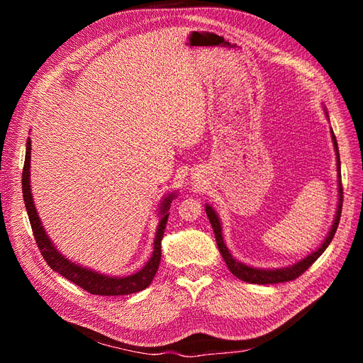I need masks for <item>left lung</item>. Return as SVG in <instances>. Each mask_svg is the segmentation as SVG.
I'll return each instance as SVG.
<instances>
[{
    "label": "left lung",
    "instance_id": "8db88e82",
    "mask_svg": "<svg viewBox=\"0 0 363 363\" xmlns=\"http://www.w3.org/2000/svg\"><path fill=\"white\" fill-rule=\"evenodd\" d=\"M324 108V113L328 119V112L327 108ZM330 123V119H328ZM330 136H332V142L335 147V152H336V171H337V208L335 213V219L333 224L328 230V233L325 236V239L323 240V244L318 247L316 250H313L309 255L304 256L303 259L296 260L295 263L289 267H283V268H256V267H250L244 262H239L238 259H235L232 256V252L228 251L224 238H223V225L221 221H219V216L216 215L215 208L211 204H204L206 207V213L208 221L212 224L213 233H215V239L218 244V250L221 252V256L225 262V265L228 267V269L232 271L233 276H236L239 280H244L247 283H255V284H272V283H283V281H289V280H295L298 276L309 268L312 263L320 257L323 252L325 251V248L330 245L332 239L336 233L337 225H339V219H340V212H342V184H340V159H339V148H337V142H336V136L333 133V130L330 128Z\"/></svg>",
    "mask_w": 363,
    "mask_h": 363
}]
</instances>
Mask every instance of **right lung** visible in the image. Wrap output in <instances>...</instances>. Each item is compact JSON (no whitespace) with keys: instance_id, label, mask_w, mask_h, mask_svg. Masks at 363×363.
<instances>
[{"instance_id":"right-lung-1","label":"right lung","mask_w":363,"mask_h":363,"mask_svg":"<svg viewBox=\"0 0 363 363\" xmlns=\"http://www.w3.org/2000/svg\"><path fill=\"white\" fill-rule=\"evenodd\" d=\"M31 139H27L26 145V162H24V171H23V194H24V203L28 213L30 224L33 228V235H35L36 244L42 252L43 259L48 263V267L59 272L60 276L68 279L69 281L75 283L77 286L83 288L84 291L91 292L94 295H128L135 294L139 291H144L150 286V283L155 279L160 256H162V238L164 227H167L168 221V211L171 207L172 200L177 196V192H168L163 196V200L159 204L157 215H159V224L156 230L155 242H152V252L148 262L135 274H130L125 277H115V276H107V274H101L98 271H94L91 268H86L83 265H79L68 257H65L56 244L52 242L50 236L47 235L45 228L42 225L40 216L38 215L35 200H33L31 194V186H30V163H31Z\"/></svg>"}]
</instances>
